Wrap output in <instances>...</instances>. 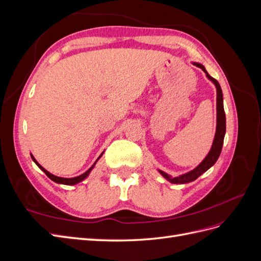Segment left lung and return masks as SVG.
<instances>
[{
	"mask_svg": "<svg viewBox=\"0 0 261 261\" xmlns=\"http://www.w3.org/2000/svg\"><path fill=\"white\" fill-rule=\"evenodd\" d=\"M193 64L201 68L203 72L206 73V76L208 77V80L215 84L216 88H217V129H216L215 139H213V143H212L209 153L201 161V163L199 165H197L194 170L185 173V174L176 176V177H172L171 175L168 174V173H165L161 170H158L165 179H168L170 183H173V184L189 183V181H193L196 178H198L202 174V173L208 171L219 159L221 150H222V146H223L224 136H225V129H226L225 113H224V108H223V94H222V90H221L220 84L215 80V78L211 77L208 74L206 68H204V66L201 65L200 63H193Z\"/></svg>",
	"mask_w": 261,
	"mask_h": 261,
	"instance_id": "left-lung-1",
	"label": "left lung"
}]
</instances>
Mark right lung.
I'll list each match as a JSON object with an SVG mask.
<instances>
[{
	"mask_svg": "<svg viewBox=\"0 0 261 261\" xmlns=\"http://www.w3.org/2000/svg\"><path fill=\"white\" fill-rule=\"evenodd\" d=\"M105 152V151H103ZM103 152H102L100 155H99V158L98 159L96 160V162H94L93 164H92V167L89 169V170H87L85 173H83L82 175H80V176H75V177H72V178H65V177H60V176H55V175H53V174H51L50 172H48L46 171L43 167H41L40 164H39L38 162H37V160L35 159V156L30 153V155H31V159H33V161L38 165L39 167V169L40 170H42L44 173H45V175L48 176L50 179H52L53 181H55V183H58V184H63V185H76V184H78V183H81L82 180H84L86 177H88V175L90 174V172L92 171V169L94 168V165H96V163H97V161L100 159V158L102 156V154H103Z\"/></svg>",
	"mask_w": 261,
	"mask_h": 261,
	"instance_id": "add662e5",
	"label": "right lung"
}]
</instances>
